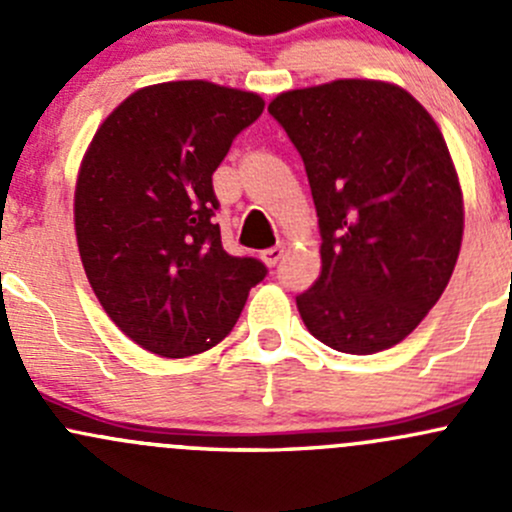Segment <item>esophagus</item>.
<instances>
[{
    "mask_svg": "<svg viewBox=\"0 0 512 512\" xmlns=\"http://www.w3.org/2000/svg\"><path fill=\"white\" fill-rule=\"evenodd\" d=\"M282 255H285V245H280V242H277L275 247H267V250L260 252V257L267 265H277V262L282 260Z\"/></svg>",
    "mask_w": 512,
    "mask_h": 512,
    "instance_id": "obj_1",
    "label": "esophagus"
}]
</instances>
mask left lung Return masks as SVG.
I'll use <instances>...</instances> for the list:
<instances>
[{
  "mask_svg": "<svg viewBox=\"0 0 512 512\" xmlns=\"http://www.w3.org/2000/svg\"><path fill=\"white\" fill-rule=\"evenodd\" d=\"M302 156L322 275L297 307L344 354H376L418 327L456 267L463 195L436 121L404 89L344 79L267 106Z\"/></svg>",
  "mask_w": 512,
  "mask_h": 512,
  "instance_id": "obj_1",
  "label": "left lung"
}]
</instances>
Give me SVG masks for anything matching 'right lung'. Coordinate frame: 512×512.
Masks as SVG:
<instances>
[{"instance_id": "1", "label": "right lung", "mask_w": 512, "mask_h": 512, "mask_svg": "<svg viewBox=\"0 0 512 512\" xmlns=\"http://www.w3.org/2000/svg\"><path fill=\"white\" fill-rule=\"evenodd\" d=\"M265 101L210 81L136 91L101 123L76 180L81 262L98 302L138 347L208 352L267 277L223 250L213 173Z\"/></svg>"}]
</instances>
